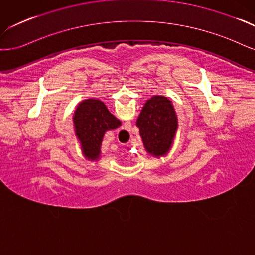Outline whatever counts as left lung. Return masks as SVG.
Here are the masks:
<instances>
[{
	"instance_id": "8db88e82",
	"label": "left lung",
	"mask_w": 255,
	"mask_h": 255,
	"mask_svg": "<svg viewBox=\"0 0 255 255\" xmlns=\"http://www.w3.org/2000/svg\"><path fill=\"white\" fill-rule=\"evenodd\" d=\"M136 126L146 151L153 157H163L171 148L178 129L174 106L165 96H152L145 103Z\"/></svg>"
}]
</instances>
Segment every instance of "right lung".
Wrapping results in <instances>:
<instances>
[{"label":"right lung","mask_w":255,"mask_h":255,"mask_svg":"<svg viewBox=\"0 0 255 255\" xmlns=\"http://www.w3.org/2000/svg\"><path fill=\"white\" fill-rule=\"evenodd\" d=\"M73 122L81 150L90 161L100 158L101 145L107 131L121 126V121L109 112L102 101L96 98L81 102L74 113Z\"/></svg>","instance_id":"obj_1"}]
</instances>
